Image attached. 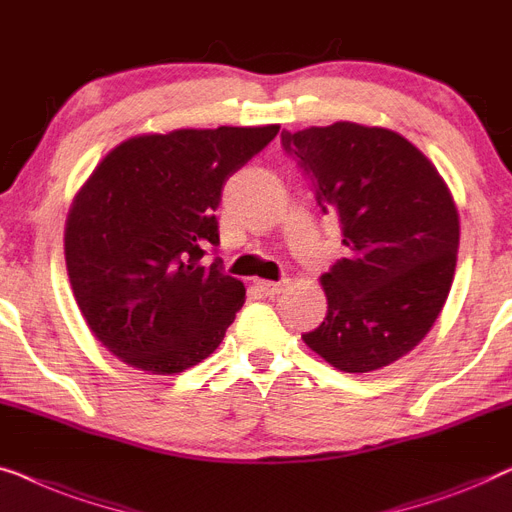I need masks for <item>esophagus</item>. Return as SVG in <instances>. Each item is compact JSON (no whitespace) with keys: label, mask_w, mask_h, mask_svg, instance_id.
I'll return each mask as SVG.
<instances>
[{"label":"esophagus","mask_w":512,"mask_h":512,"mask_svg":"<svg viewBox=\"0 0 512 512\" xmlns=\"http://www.w3.org/2000/svg\"><path fill=\"white\" fill-rule=\"evenodd\" d=\"M257 287L266 294V297H273V294L283 292L285 280H278V283H276V280H257Z\"/></svg>","instance_id":"34e87169"}]
</instances>
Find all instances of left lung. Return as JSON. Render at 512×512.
Segmentation results:
<instances>
[{
    "instance_id": "left-lung-1",
    "label": "left lung",
    "mask_w": 512,
    "mask_h": 512,
    "mask_svg": "<svg viewBox=\"0 0 512 512\" xmlns=\"http://www.w3.org/2000/svg\"><path fill=\"white\" fill-rule=\"evenodd\" d=\"M341 222L348 255L320 278L325 322L301 338L327 364L369 373L408 355L448 299L459 213L434 162L387 127L334 122L280 134Z\"/></svg>"
}]
</instances>
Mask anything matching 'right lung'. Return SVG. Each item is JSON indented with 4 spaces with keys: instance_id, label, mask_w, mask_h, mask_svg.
<instances>
[{
    "instance_id": "right-lung-1",
    "label": "right lung",
    "mask_w": 512,
    "mask_h": 512,
    "mask_svg": "<svg viewBox=\"0 0 512 512\" xmlns=\"http://www.w3.org/2000/svg\"><path fill=\"white\" fill-rule=\"evenodd\" d=\"M280 125L136 134L97 164L71 201L64 259L74 299L99 343L153 376L206 359L246 301L222 273V185Z\"/></svg>"
}]
</instances>
